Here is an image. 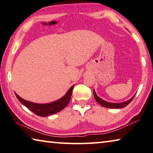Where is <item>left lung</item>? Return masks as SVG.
I'll use <instances>...</instances> for the list:
<instances>
[{
	"label": "left lung",
	"instance_id": "left-lung-1",
	"mask_svg": "<svg viewBox=\"0 0 153 153\" xmlns=\"http://www.w3.org/2000/svg\"><path fill=\"white\" fill-rule=\"evenodd\" d=\"M94 96L95 99H96V102H97V103L101 105L102 106L109 108H124L126 106H127V105H128L130 102L133 100L134 97L135 96H136V95H134V96L132 97L131 99H129V100H127V101H126V102H121V103H111V102H108L106 101H105V100H103L102 99L100 98V97L97 96V95L96 94L95 90H94Z\"/></svg>",
	"mask_w": 153,
	"mask_h": 153
}]
</instances>
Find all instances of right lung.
I'll return each instance as SVG.
<instances>
[{"label": "right lung", "instance_id": "obj_1", "mask_svg": "<svg viewBox=\"0 0 153 153\" xmlns=\"http://www.w3.org/2000/svg\"><path fill=\"white\" fill-rule=\"evenodd\" d=\"M74 86V85L69 89L66 95L64 97H62V98L57 100V101L47 104H36L32 102L27 101V100H25L23 98H22L21 97H19L16 93V96L22 104L27 107L30 111L34 112L35 114L40 117H47L61 111L62 110H63L67 106L68 104L69 103L70 100H71Z\"/></svg>", "mask_w": 153, "mask_h": 153}]
</instances>
